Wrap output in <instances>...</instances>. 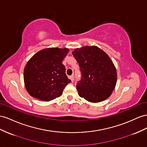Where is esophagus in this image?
Masks as SVG:
<instances>
[{
	"mask_svg": "<svg viewBox=\"0 0 147 147\" xmlns=\"http://www.w3.org/2000/svg\"><path fill=\"white\" fill-rule=\"evenodd\" d=\"M69 78H70V80H72V82H74V75H71V76H70Z\"/></svg>",
	"mask_w": 147,
	"mask_h": 147,
	"instance_id": "34e87169",
	"label": "esophagus"
}]
</instances>
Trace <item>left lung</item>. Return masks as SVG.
Instances as JSON below:
<instances>
[{
    "instance_id": "8db88e82",
    "label": "left lung",
    "mask_w": 147,
    "mask_h": 147,
    "mask_svg": "<svg viewBox=\"0 0 147 147\" xmlns=\"http://www.w3.org/2000/svg\"><path fill=\"white\" fill-rule=\"evenodd\" d=\"M82 78L77 84L79 96L92 102L106 100L117 82V72L109 55L98 47L83 46L72 51Z\"/></svg>"
}]
</instances>
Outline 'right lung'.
<instances>
[{"mask_svg": "<svg viewBox=\"0 0 147 147\" xmlns=\"http://www.w3.org/2000/svg\"><path fill=\"white\" fill-rule=\"evenodd\" d=\"M69 49H44L31 57L24 69L25 88L31 96L49 101L61 96L71 82L67 77L62 61Z\"/></svg>", "mask_w": 147, "mask_h": 147, "instance_id": "add662e5", "label": "right lung"}]
</instances>
